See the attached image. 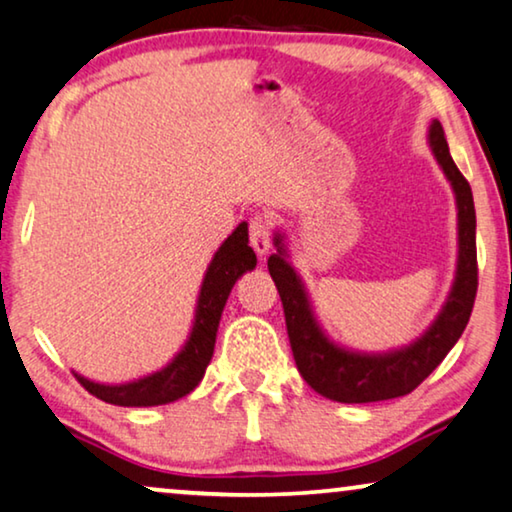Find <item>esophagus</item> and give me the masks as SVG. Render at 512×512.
Segmentation results:
<instances>
[{
	"label": "esophagus",
	"mask_w": 512,
	"mask_h": 512,
	"mask_svg": "<svg viewBox=\"0 0 512 512\" xmlns=\"http://www.w3.org/2000/svg\"><path fill=\"white\" fill-rule=\"evenodd\" d=\"M250 246L259 257H264L271 250V220L266 215H255L250 220Z\"/></svg>",
	"instance_id": "esophagus-1"
}]
</instances>
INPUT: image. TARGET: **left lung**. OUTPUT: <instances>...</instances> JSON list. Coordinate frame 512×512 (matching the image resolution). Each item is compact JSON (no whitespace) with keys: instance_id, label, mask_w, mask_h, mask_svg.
I'll return each mask as SVG.
<instances>
[{"instance_id":"1","label":"left lung","mask_w":512,"mask_h":512,"mask_svg":"<svg viewBox=\"0 0 512 512\" xmlns=\"http://www.w3.org/2000/svg\"><path fill=\"white\" fill-rule=\"evenodd\" d=\"M438 167L452 185L457 201V271L448 299L429 329L413 343L390 352H357L331 341L315 318L304 280L287 262L285 234L276 232V253L269 257V273L283 301L287 336L301 378L331 401L371 403L410 394L452 350L469 325L478 259H475V208L471 185L452 162L441 122L434 120L427 134Z\"/></svg>"}]
</instances>
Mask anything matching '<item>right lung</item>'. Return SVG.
<instances>
[{"label": "right lung", "instance_id": "right-lung-1", "mask_svg": "<svg viewBox=\"0 0 512 512\" xmlns=\"http://www.w3.org/2000/svg\"><path fill=\"white\" fill-rule=\"evenodd\" d=\"M255 266L257 257L253 248L248 246V222H241L208 264L197 308H194L190 336L164 369L120 385L95 383V380L83 378L81 373H74L78 383L90 394H95L97 399L113 403V406H162V403L183 399L201 383L206 366L211 362L215 334H218L229 292H232L236 280L246 271H253Z\"/></svg>", "mask_w": 512, "mask_h": 512}]
</instances>
